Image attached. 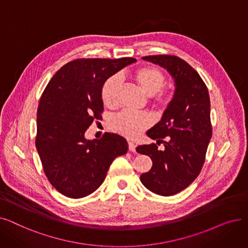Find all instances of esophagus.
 I'll list each match as a JSON object with an SVG mask.
<instances>
[{
	"label": "esophagus",
	"instance_id": "obj_1",
	"mask_svg": "<svg viewBox=\"0 0 248 248\" xmlns=\"http://www.w3.org/2000/svg\"><path fill=\"white\" fill-rule=\"evenodd\" d=\"M128 150L131 152H136V145L133 141H128Z\"/></svg>",
	"mask_w": 248,
	"mask_h": 248
}]
</instances>
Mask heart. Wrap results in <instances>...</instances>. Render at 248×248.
Listing matches in <instances>:
<instances>
[{
	"label": "heart",
	"instance_id": "b5f03b06",
	"mask_svg": "<svg viewBox=\"0 0 248 248\" xmlns=\"http://www.w3.org/2000/svg\"><path fill=\"white\" fill-rule=\"evenodd\" d=\"M129 78L148 95H154V103L159 109L164 110L173 100L171 91L165 90L166 75L158 68L152 66L140 67L129 74ZM121 89V80L117 75H112L103 82L100 96L106 107L112 108L117 106ZM151 124V117L147 113L124 110L114 115L110 121V128L124 137L133 139L145 131Z\"/></svg>",
	"mask_w": 248,
	"mask_h": 248
}]
</instances>
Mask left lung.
<instances>
[{
  "instance_id": "obj_1",
  "label": "left lung",
  "mask_w": 248,
  "mask_h": 248,
  "mask_svg": "<svg viewBox=\"0 0 248 248\" xmlns=\"http://www.w3.org/2000/svg\"><path fill=\"white\" fill-rule=\"evenodd\" d=\"M142 59L158 64L173 77L175 93L161 121L147 132L157 144L142 145L137 152L152 159V169L140 175L147 189L172 196L197 178L212 137L210 97L202 78L183 59L172 55H152ZM164 143L161 151L157 146Z\"/></svg>"
}]
</instances>
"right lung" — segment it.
Here are the masks:
<instances>
[{"label":"right lung","mask_w":248,"mask_h":248,"mask_svg":"<svg viewBox=\"0 0 248 248\" xmlns=\"http://www.w3.org/2000/svg\"><path fill=\"white\" fill-rule=\"evenodd\" d=\"M135 58L76 59L51 78L37 110L36 149L51 185L66 197L93 193L106 179L112 161L124 155V138L106 133L87 140L85 132L101 119L100 90L108 77Z\"/></svg>","instance_id":"add662e5"}]
</instances>
